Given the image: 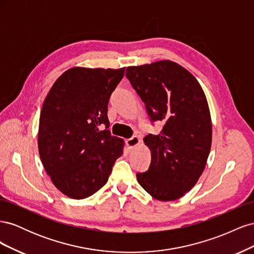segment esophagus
Here are the masks:
<instances>
[{"label": "esophagus", "instance_id": "1", "mask_svg": "<svg viewBox=\"0 0 254 254\" xmlns=\"http://www.w3.org/2000/svg\"><path fill=\"white\" fill-rule=\"evenodd\" d=\"M139 143H140V137L137 136V135H133L132 137H130V139H128L126 141V145L128 146L129 148L135 147V146L139 145Z\"/></svg>", "mask_w": 254, "mask_h": 254}]
</instances>
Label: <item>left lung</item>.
Segmentation results:
<instances>
[{"mask_svg":"<svg viewBox=\"0 0 254 254\" xmlns=\"http://www.w3.org/2000/svg\"><path fill=\"white\" fill-rule=\"evenodd\" d=\"M126 77L145 104L150 121H161L159 134L146 135L151 151L140 186L160 201L176 200L201 176L212 144V123L204 92L188 70L171 60L128 66Z\"/></svg>","mask_w":254,"mask_h":254,"instance_id":"8db88e82","label":"left lung"}]
</instances>
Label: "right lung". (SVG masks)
I'll use <instances>...</instances> for the list:
<instances>
[{
	"label": "right lung",
	"instance_id": "add662e5",
	"mask_svg": "<svg viewBox=\"0 0 254 254\" xmlns=\"http://www.w3.org/2000/svg\"><path fill=\"white\" fill-rule=\"evenodd\" d=\"M125 67H72L53 84L40 113L41 162L61 193L83 199L102 189L123 155L124 141L110 133L108 103Z\"/></svg>",
	"mask_w": 254,
	"mask_h": 254
}]
</instances>
